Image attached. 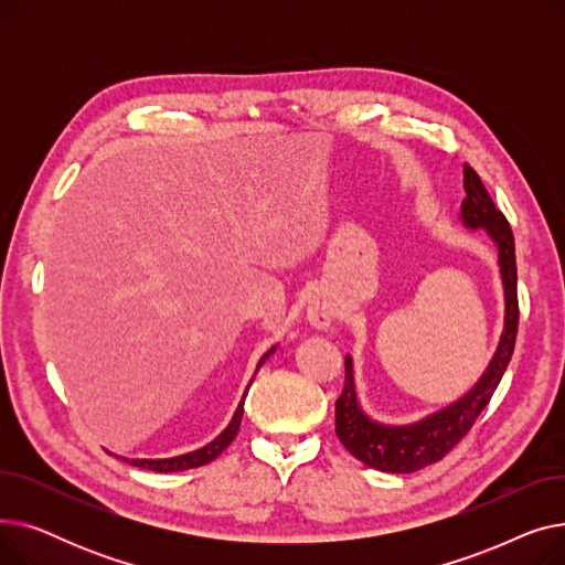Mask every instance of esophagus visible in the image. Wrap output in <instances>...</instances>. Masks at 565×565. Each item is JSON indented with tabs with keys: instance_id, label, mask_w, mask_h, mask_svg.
I'll return each mask as SVG.
<instances>
[{
	"instance_id": "34e87169",
	"label": "esophagus",
	"mask_w": 565,
	"mask_h": 565,
	"mask_svg": "<svg viewBox=\"0 0 565 565\" xmlns=\"http://www.w3.org/2000/svg\"><path fill=\"white\" fill-rule=\"evenodd\" d=\"M337 316H339L337 305L330 298H324V295H313L307 305V320L313 324L316 330H322V332L330 330Z\"/></svg>"
}]
</instances>
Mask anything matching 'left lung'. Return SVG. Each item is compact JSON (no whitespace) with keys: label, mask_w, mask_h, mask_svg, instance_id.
<instances>
[{"label":"left lung","mask_w":565,"mask_h":565,"mask_svg":"<svg viewBox=\"0 0 565 565\" xmlns=\"http://www.w3.org/2000/svg\"><path fill=\"white\" fill-rule=\"evenodd\" d=\"M465 192L460 224L467 231H486L497 249V270L503 295L499 341L479 380L449 405L409 424H384L362 407L352 354H345V387L337 401V437L366 467L387 473H412L447 456L477 422L507 371L518 334V270L511 226L492 203L479 173L465 164Z\"/></svg>","instance_id":"left-lung-1"}]
</instances>
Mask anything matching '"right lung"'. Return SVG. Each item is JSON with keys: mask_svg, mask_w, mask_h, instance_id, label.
<instances>
[{"mask_svg": "<svg viewBox=\"0 0 565 565\" xmlns=\"http://www.w3.org/2000/svg\"><path fill=\"white\" fill-rule=\"evenodd\" d=\"M277 348H279V343H275L270 350H267L263 358L258 360V364H256V371H254V375H252V380H249V384L245 387V392H243V398H241V403H237V407H235V412H233V417H231V422L226 424V428L215 437V439H211L207 444H203V447H199V449H194V451H188V454H181V456H171V458H124V456H116L118 460H124V462H130L132 467H141V469H151V471H162V473H169V471H185V469H194V467H201V465H207V462H213L226 447L228 444L235 439V435H237V430H241V422H243V412H245V398H247V392H249V387H252V382H254V377H256V373H258V369L265 364V360H270V354H275L277 352Z\"/></svg>", "mask_w": 565, "mask_h": 565, "instance_id": "add662e5", "label": "right lung"}]
</instances>
